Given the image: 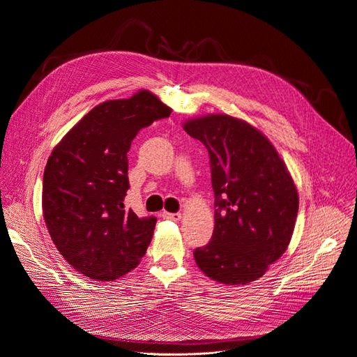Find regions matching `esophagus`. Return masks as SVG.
I'll return each instance as SVG.
<instances>
[{
    "mask_svg": "<svg viewBox=\"0 0 357 357\" xmlns=\"http://www.w3.org/2000/svg\"><path fill=\"white\" fill-rule=\"evenodd\" d=\"M165 220H170V221H179L181 218H182V215L178 212V213H170V212H163V215H162Z\"/></svg>",
    "mask_w": 357,
    "mask_h": 357,
    "instance_id": "esophagus-1",
    "label": "esophagus"
}]
</instances>
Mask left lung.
Listing matches in <instances>:
<instances>
[{"label":"left lung","instance_id":"1","mask_svg":"<svg viewBox=\"0 0 357 357\" xmlns=\"http://www.w3.org/2000/svg\"><path fill=\"white\" fill-rule=\"evenodd\" d=\"M183 129L208 148L216 208L212 238L194 250L195 264L215 282H254L291 241L298 213L294 179L273 144L243 120L209 114Z\"/></svg>","mask_w":357,"mask_h":357}]
</instances>
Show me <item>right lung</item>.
I'll use <instances>...</instances> for the list:
<instances>
[{
    "label": "right lung",
    "mask_w": 357,
    "mask_h": 357,
    "mask_svg": "<svg viewBox=\"0 0 357 357\" xmlns=\"http://www.w3.org/2000/svg\"><path fill=\"white\" fill-rule=\"evenodd\" d=\"M172 109L148 90L99 103L54 146L43 178V216L77 271L112 282L145 255L157 220L124 209L128 153L141 129Z\"/></svg>",
    "instance_id": "1"
}]
</instances>
